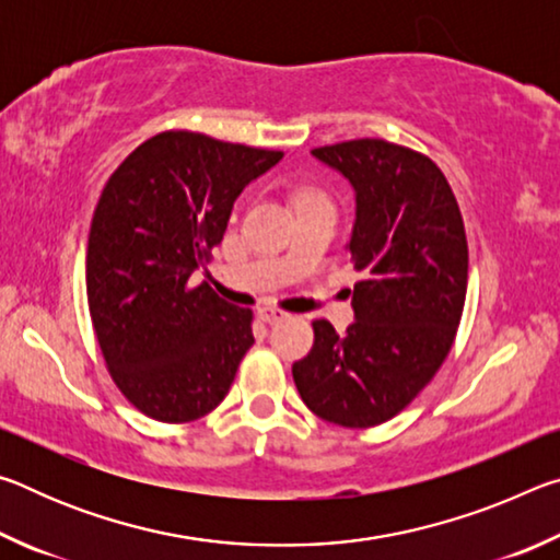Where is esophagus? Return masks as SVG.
I'll use <instances>...</instances> for the list:
<instances>
[{"mask_svg":"<svg viewBox=\"0 0 560 560\" xmlns=\"http://www.w3.org/2000/svg\"><path fill=\"white\" fill-rule=\"evenodd\" d=\"M259 318L264 320V324L273 326V324H281V320H287L289 314L281 308H259Z\"/></svg>","mask_w":560,"mask_h":560,"instance_id":"1","label":"esophagus"}]
</instances>
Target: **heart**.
<instances>
[{"label":"heart","instance_id":"1","mask_svg":"<svg viewBox=\"0 0 560 560\" xmlns=\"http://www.w3.org/2000/svg\"><path fill=\"white\" fill-rule=\"evenodd\" d=\"M306 197H311V195H306Z\"/></svg>","mask_w":560,"mask_h":560}]
</instances>
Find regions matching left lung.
<instances>
[{"mask_svg":"<svg viewBox=\"0 0 560 560\" xmlns=\"http://www.w3.org/2000/svg\"><path fill=\"white\" fill-rule=\"evenodd\" d=\"M355 189L350 261L363 273L343 336L314 320L293 363L301 400L340 428H375L410 405L447 358L467 296L469 249L447 177L428 155L358 138L314 148Z\"/></svg>","mask_w":560,"mask_h":560,"instance_id":"8db88e82","label":"left lung"}]
</instances>
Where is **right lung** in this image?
Segmentation results:
<instances>
[{
  "instance_id": "1",
  "label": "right lung",
  "mask_w": 560,
  "mask_h": 560,
  "mask_svg": "<svg viewBox=\"0 0 560 560\" xmlns=\"http://www.w3.org/2000/svg\"><path fill=\"white\" fill-rule=\"evenodd\" d=\"M281 150L158 132L108 177L86 252L89 311L108 373L158 422H192L230 393L254 343L252 311L192 273L222 242L242 189Z\"/></svg>"
}]
</instances>
